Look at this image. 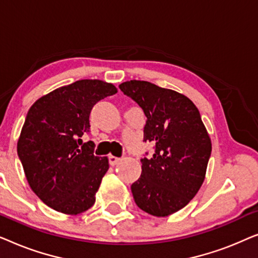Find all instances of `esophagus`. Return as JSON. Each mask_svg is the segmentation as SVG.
Listing matches in <instances>:
<instances>
[{"label": "esophagus", "instance_id": "obj_1", "mask_svg": "<svg viewBox=\"0 0 258 258\" xmlns=\"http://www.w3.org/2000/svg\"><path fill=\"white\" fill-rule=\"evenodd\" d=\"M119 161H121V158H119V157L112 156V155H111V156H109V163H110V165H112V167L117 164Z\"/></svg>", "mask_w": 258, "mask_h": 258}]
</instances>
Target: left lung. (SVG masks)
Listing matches in <instances>:
<instances>
[{
    "instance_id": "8db88e82",
    "label": "left lung",
    "mask_w": 258,
    "mask_h": 258,
    "mask_svg": "<svg viewBox=\"0 0 258 258\" xmlns=\"http://www.w3.org/2000/svg\"><path fill=\"white\" fill-rule=\"evenodd\" d=\"M147 116L144 142L155 144L150 158H141L142 174L132 185L140 209L165 217L184 208L206 178L211 141L199 109L183 94L147 81L119 84Z\"/></svg>"
}]
</instances>
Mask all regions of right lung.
I'll return each mask as SVG.
<instances>
[{"label":"right lung","mask_w":258,"mask_h":258,"mask_svg":"<svg viewBox=\"0 0 258 258\" xmlns=\"http://www.w3.org/2000/svg\"><path fill=\"white\" fill-rule=\"evenodd\" d=\"M116 93L111 83L80 80L38 98L28 111L17 154L31 190L58 213L77 215L94 206L109 161L81 137L89 133L94 105Z\"/></svg>","instance_id":"add662e5"}]
</instances>
